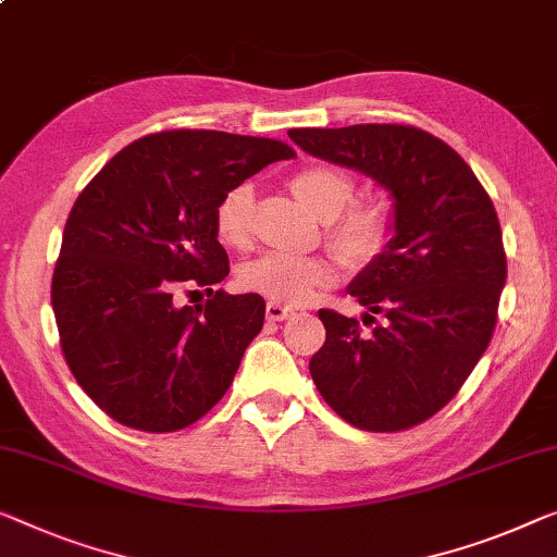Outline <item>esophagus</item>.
Wrapping results in <instances>:
<instances>
[{"label":"esophagus","instance_id":"esophagus-1","mask_svg":"<svg viewBox=\"0 0 557 557\" xmlns=\"http://www.w3.org/2000/svg\"><path fill=\"white\" fill-rule=\"evenodd\" d=\"M264 314H268L270 322H282V320L293 318L295 310H293V307H285V305H277V302H268V307H264Z\"/></svg>","mask_w":557,"mask_h":557}]
</instances>
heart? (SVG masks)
<instances>
[{
    "instance_id": "heart-1",
    "label": "heart",
    "mask_w": 557,
    "mask_h": 557,
    "mask_svg": "<svg viewBox=\"0 0 557 557\" xmlns=\"http://www.w3.org/2000/svg\"><path fill=\"white\" fill-rule=\"evenodd\" d=\"M289 189L297 202L325 222L330 250L347 268H370L385 255L393 237V218L387 205L370 199L347 207L355 195L350 174L330 164H312L289 177ZM252 187L239 185L230 189L214 210V230L220 243L232 250H247L252 243ZM237 285L245 293H255L270 302L300 307L312 302L322 289L335 285V270L322 257L268 252L239 268Z\"/></svg>"
}]
</instances>
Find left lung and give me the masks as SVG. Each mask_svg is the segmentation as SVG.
Returning <instances> with one entry per match:
<instances>
[{
	"label": "left lung",
	"mask_w": 557,
	"mask_h": 557,
	"mask_svg": "<svg viewBox=\"0 0 557 557\" xmlns=\"http://www.w3.org/2000/svg\"><path fill=\"white\" fill-rule=\"evenodd\" d=\"M307 154L358 170L393 197L385 255L350 282L360 322L320 310L325 345L310 375L360 430L420 425L458 395L491 343L505 287L503 232L491 197L443 139L405 124L289 129Z\"/></svg>",
	"instance_id": "1"
}]
</instances>
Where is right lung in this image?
Segmentation results:
<instances>
[{
    "mask_svg": "<svg viewBox=\"0 0 557 557\" xmlns=\"http://www.w3.org/2000/svg\"><path fill=\"white\" fill-rule=\"evenodd\" d=\"M295 157L268 137L214 129L147 135L112 157L66 218L52 310L74 380L112 420L145 433L193 425L222 400L264 322L230 275L214 210L230 189ZM211 300L177 306L180 288Z\"/></svg>",
    "mask_w": 557,
    "mask_h": 557,
    "instance_id": "right-lung-1",
    "label": "right lung"
}]
</instances>
